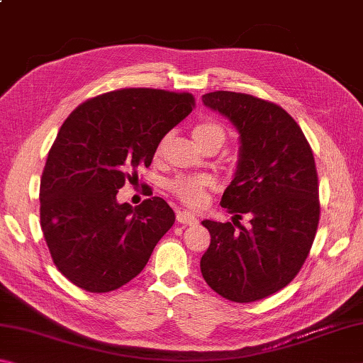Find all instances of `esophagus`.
Returning <instances> with one entry per match:
<instances>
[{
	"label": "esophagus",
	"mask_w": 363,
	"mask_h": 363,
	"mask_svg": "<svg viewBox=\"0 0 363 363\" xmlns=\"http://www.w3.org/2000/svg\"><path fill=\"white\" fill-rule=\"evenodd\" d=\"M176 220L179 224H186V225H195L199 224V219H196L192 213L189 211H177L176 214Z\"/></svg>",
	"instance_id": "1"
}]
</instances>
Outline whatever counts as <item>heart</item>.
Wrapping results in <instances>:
<instances>
[{
  "mask_svg": "<svg viewBox=\"0 0 363 363\" xmlns=\"http://www.w3.org/2000/svg\"><path fill=\"white\" fill-rule=\"evenodd\" d=\"M192 134H194L195 143L200 147H205L211 143H218L223 145L225 139L224 128L220 126L219 123L211 121V120L196 123L194 126ZM169 143H171V134L168 133L160 139L155 155L157 157L163 155ZM214 189H216V181H214V177L206 176V174H181V176L173 177V179L168 182L169 192L173 194L181 203L192 208V210H199V208L205 206L208 201V196H210V192H213Z\"/></svg>",
  "mask_w": 363,
  "mask_h": 363,
  "instance_id": "1",
  "label": "heart"
}]
</instances>
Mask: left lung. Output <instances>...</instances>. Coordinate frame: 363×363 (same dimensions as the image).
<instances>
[{"instance_id":"8db88e82","label":"left lung","mask_w":363,"mask_h":363,"mask_svg":"<svg viewBox=\"0 0 363 363\" xmlns=\"http://www.w3.org/2000/svg\"><path fill=\"white\" fill-rule=\"evenodd\" d=\"M201 99L240 133L237 173L220 206L237 219L247 214L251 224L201 223L211 235L201 275L223 298L253 303L285 288L309 256L320 219L314 153L277 104L232 91Z\"/></svg>"}]
</instances>
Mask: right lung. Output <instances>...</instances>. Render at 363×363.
<instances>
[{
  "instance_id": "add662e5",
  "label": "right lung",
  "mask_w": 363,
  "mask_h": 363,
  "mask_svg": "<svg viewBox=\"0 0 363 363\" xmlns=\"http://www.w3.org/2000/svg\"><path fill=\"white\" fill-rule=\"evenodd\" d=\"M194 107L190 93L123 88L91 97L60 126L41 176L40 223L52 262L73 285L107 293L143 272L174 213L160 196L131 206L116 194Z\"/></svg>"
}]
</instances>
